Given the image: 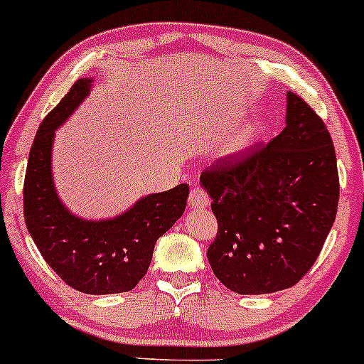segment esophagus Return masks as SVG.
Masks as SVG:
<instances>
[{
    "label": "esophagus",
    "mask_w": 364,
    "mask_h": 364,
    "mask_svg": "<svg viewBox=\"0 0 364 364\" xmlns=\"http://www.w3.org/2000/svg\"><path fill=\"white\" fill-rule=\"evenodd\" d=\"M189 206L193 208V210H203V208H208L210 206V198H208V194L204 193L201 187H193L189 193Z\"/></svg>",
    "instance_id": "34e87169"
}]
</instances>
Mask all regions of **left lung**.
Returning <instances> with one entry per match:
<instances>
[{
  "label": "left lung",
  "mask_w": 364,
  "mask_h": 364,
  "mask_svg": "<svg viewBox=\"0 0 364 364\" xmlns=\"http://www.w3.org/2000/svg\"><path fill=\"white\" fill-rule=\"evenodd\" d=\"M199 181L218 222L206 256L225 287L279 292L309 272L336 222L338 171L326 125L299 94L287 92L279 136L215 161Z\"/></svg>",
  "instance_id": "1"
}]
</instances>
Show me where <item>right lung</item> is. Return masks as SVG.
Returning <instances> with one entry per match:
<instances>
[{"label": "right lung", "instance_id": "right-lung-1", "mask_svg": "<svg viewBox=\"0 0 364 364\" xmlns=\"http://www.w3.org/2000/svg\"><path fill=\"white\" fill-rule=\"evenodd\" d=\"M91 85L92 79L77 80L39 125L23 182V218L41 256L65 284L103 296L132 291L148 273L154 244L186 210L189 186L146 196L109 220L91 222L65 208L53 183V139Z\"/></svg>", "mask_w": 364, "mask_h": 364}]
</instances>
